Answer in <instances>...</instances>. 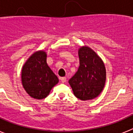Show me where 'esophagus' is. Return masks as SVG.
Instances as JSON below:
<instances>
[{"mask_svg": "<svg viewBox=\"0 0 133 133\" xmlns=\"http://www.w3.org/2000/svg\"><path fill=\"white\" fill-rule=\"evenodd\" d=\"M61 82L62 83H65V82H66V77H61Z\"/></svg>", "mask_w": 133, "mask_h": 133, "instance_id": "obj_1", "label": "esophagus"}]
</instances>
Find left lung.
I'll list each match as a JSON object with an SVG mask.
<instances>
[{
  "mask_svg": "<svg viewBox=\"0 0 133 133\" xmlns=\"http://www.w3.org/2000/svg\"><path fill=\"white\" fill-rule=\"evenodd\" d=\"M79 67L69 80L74 95L82 101L95 99L103 90L106 72L103 61L91 48H79Z\"/></svg>",
  "mask_w": 133,
  "mask_h": 133,
  "instance_id": "obj_1",
  "label": "left lung"
}]
</instances>
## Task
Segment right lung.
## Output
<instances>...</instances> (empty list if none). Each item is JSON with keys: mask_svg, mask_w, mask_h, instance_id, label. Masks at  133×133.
Wrapping results in <instances>:
<instances>
[{"mask_svg": "<svg viewBox=\"0 0 133 133\" xmlns=\"http://www.w3.org/2000/svg\"><path fill=\"white\" fill-rule=\"evenodd\" d=\"M47 54L44 51L34 52L24 64L21 72L22 84L32 98L43 99L58 82L47 64Z\"/></svg>", "mask_w": 133, "mask_h": 133, "instance_id": "1", "label": "right lung"}]
</instances>
